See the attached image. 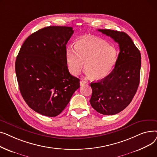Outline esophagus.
<instances>
[{"instance_id": "1", "label": "esophagus", "mask_w": 157, "mask_h": 157, "mask_svg": "<svg viewBox=\"0 0 157 157\" xmlns=\"http://www.w3.org/2000/svg\"><path fill=\"white\" fill-rule=\"evenodd\" d=\"M79 83H80L81 86H83V85H84L86 83V81H85L84 80H81L80 82H79Z\"/></svg>"}]
</instances>
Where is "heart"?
Returning <instances> with one entry per match:
<instances>
[{"label": "heart", "instance_id": "obj_1", "mask_svg": "<svg viewBox=\"0 0 157 157\" xmlns=\"http://www.w3.org/2000/svg\"><path fill=\"white\" fill-rule=\"evenodd\" d=\"M117 49L105 40L95 37H85L77 41L74 48H66L65 59L72 75H78L85 62L86 75L101 79L111 71L117 62Z\"/></svg>", "mask_w": 157, "mask_h": 157}]
</instances>
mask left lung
<instances>
[{"instance_id":"8db88e82","label":"left lung","mask_w":157,"mask_h":157,"mask_svg":"<svg viewBox=\"0 0 157 157\" xmlns=\"http://www.w3.org/2000/svg\"><path fill=\"white\" fill-rule=\"evenodd\" d=\"M119 44L120 53L114 69L105 78L90 83V102L98 113L116 114L131 102L139 86L141 56L132 39L123 32L98 29Z\"/></svg>"}]
</instances>
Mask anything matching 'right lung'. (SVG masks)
<instances>
[{
	"instance_id": "right-lung-1",
	"label": "right lung",
	"mask_w": 157,
	"mask_h": 157,
	"mask_svg": "<svg viewBox=\"0 0 157 157\" xmlns=\"http://www.w3.org/2000/svg\"><path fill=\"white\" fill-rule=\"evenodd\" d=\"M71 27L50 26L29 36L15 62L20 93L36 112L56 117L65 108L79 79L69 72L66 44L73 34Z\"/></svg>"
}]
</instances>
